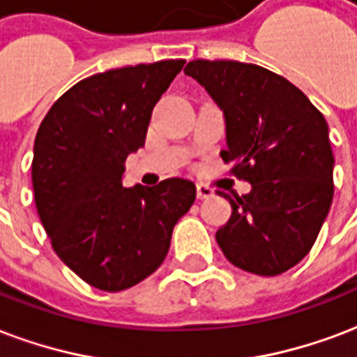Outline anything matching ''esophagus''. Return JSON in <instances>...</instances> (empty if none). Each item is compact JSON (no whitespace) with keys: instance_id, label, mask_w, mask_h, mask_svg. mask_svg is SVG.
Segmentation results:
<instances>
[{"instance_id":"34e87169","label":"esophagus","mask_w":357,"mask_h":357,"mask_svg":"<svg viewBox=\"0 0 357 357\" xmlns=\"http://www.w3.org/2000/svg\"><path fill=\"white\" fill-rule=\"evenodd\" d=\"M196 190H197V197H199V199H207V197L213 196V190H211L209 186H205V184H197Z\"/></svg>"}]
</instances>
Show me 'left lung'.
Wrapping results in <instances>:
<instances>
[{"instance_id":"left-lung-1","label":"left lung","mask_w":357,"mask_h":357,"mask_svg":"<svg viewBox=\"0 0 357 357\" xmlns=\"http://www.w3.org/2000/svg\"><path fill=\"white\" fill-rule=\"evenodd\" d=\"M196 79L225 114L232 171L251 184L225 197L232 215L217 243L234 266L278 275L303 261L333 202L329 125L303 91L270 70L238 61H192Z\"/></svg>"}]
</instances>
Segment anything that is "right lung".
<instances>
[{
  "instance_id": "1",
  "label": "right lung",
  "mask_w": 357,
  "mask_h": 357,
  "mask_svg": "<svg viewBox=\"0 0 357 357\" xmlns=\"http://www.w3.org/2000/svg\"><path fill=\"white\" fill-rule=\"evenodd\" d=\"M184 66L161 61L75 83L51 106L33 142L36 207L54 253L100 291L153 274L196 199L188 178L123 188L125 160L144 146L152 110Z\"/></svg>"
}]
</instances>
